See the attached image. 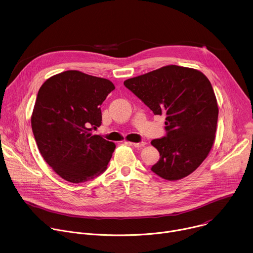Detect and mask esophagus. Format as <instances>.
Returning <instances> with one entry per match:
<instances>
[{
    "mask_svg": "<svg viewBox=\"0 0 253 253\" xmlns=\"http://www.w3.org/2000/svg\"><path fill=\"white\" fill-rule=\"evenodd\" d=\"M131 144H132V146H134L136 148H141V147L146 145V142L141 141V142H138V143H131Z\"/></svg>",
    "mask_w": 253,
    "mask_h": 253,
    "instance_id": "1",
    "label": "esophagus"
}]
</instances>
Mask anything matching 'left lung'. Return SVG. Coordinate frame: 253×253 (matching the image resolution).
<instances>
[{
  "label": "left lung",
  "mask_w": 253,
  "mask_h": 253,
  "mask_svg": "<svg viewBox=\"0 0 253 253\" xmlns=\"http://www.w3.org/2000/svg\"><path fill=\"white\" fill-rule=\"evenodd\" d=\"M124 85L154 115L166 116V135L151 141L159 161L151 170L166 180L188 176L204 161L215 139L217 101L207 77L195 69L169 65Z\"/></svg>",
  "instance_id": "1"
}]
</instances>
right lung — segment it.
<instances>
[{"label":"right lung","instance_id":"add662e5","mask_svg":"<svg viewBox=\"0 0 253 253\" xmlns=\"http://www.w3.org/2000/svg\"><path fill=\"white\" fill-rule=\"evenodd\" d=\"M115 89L104 78L70 70L40 88L31 118L45 161L63 179L81 183L102 174L115 144L91 131L101 125V105Z\"/></svg>","mask_w":253,"mask_h":253}]
</instances>
